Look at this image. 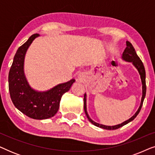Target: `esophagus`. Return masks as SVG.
I'll use <instances>...</instances> for the list:
<instances>
[{
  "instance_id": "1",
  "label": "esophagus",
  "mask_w": 155,
  "mask_h": 155,
  "mask_svg": "<svg viewBox=\"0 0 155 155\" xmlns=\"http://www.w3.org/2000/svg\"><path fill=\"white\" fill-rule=\"evenodd\" d=\"M84 78H85V75H84V73H80L79 75H78V78L80 80H83L84 79Z\"/></svg>"
}]
</instances>
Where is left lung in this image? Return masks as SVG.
I'll return each mask as SVG.
<instances>
[{
    "instance_id": "8db88e82",
    "label": "left lung",
    "mask_w": 155,
    "mask_h": 155,
    "mask_svg": "<svg viewBox=\"0 0 155 155\" xmlns=\"http://www.w3.org/2000/svg\"><path fill=\"white\" fill-rule=\"evenodd\" d=\"M122 59L125 61H127V62H131L133 63V65H134L135 68H136V69L137 70V71H138L140 75L142 84H143V95H142L140 105L137 111L135 112V114L132 116V117L129 118L128 120H126V121L123 122L122 124L116 125V126H105V125L99 124H98V123L94 122V120L91 119L90 117L88 115L87 111V104H86L87 94H84V112H85L87 117V118H88V120H90V121L92 123L93 125H94V126L99 127V128H104V129H107V130H116V129L119 128H120V127L124 126H125V125H126L127 124H128L129 122L132 121L133 120H134L135 118L137 116V114H139L140 111L142 106H143V104L144 99H145V94H146V82H145V67H144V65H143V62H142V61L140 59L138 56H137L136 54V52H135L134 47H133L130 42H129L128 41H126V49L124 50V53H123Z\"/></svg>"
}]
</instances>
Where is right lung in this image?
I'll return each mask as SVG.
<instances>
[{
    "instance_id": "add662e5",
    "label": "right lung",
    "mask_w": 155,
    "mask_h": 155,
    "mask_svg": "<svg viewBox=\"0 0 155 155\" xmlns=\"http://www.w3.org/2000/svg\"><path fill=\"white\" fill-rule=\"evenodd\" d=\"M39 34H35L20 46L14 56L8 75L9 91L17 109L29 118L42 120L51 118L58 111L63 94L69 91L75 80L58 84L47 91L39 92L31 88L25 77L24 62L29 46Z\"/></svg>"
}]
</instances>
